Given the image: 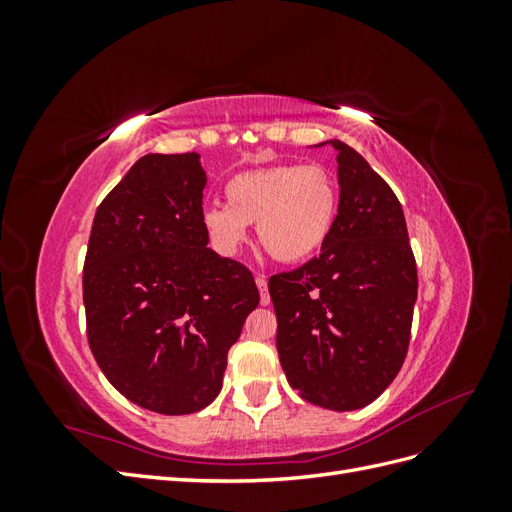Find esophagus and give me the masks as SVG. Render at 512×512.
I'll list each match as a JSON object with an SVG mask.
<instances>
[{"instance_id": "esophagus-1", "label": "esophagus", "mask_w": 512, "mask_h": 512, "mask_svg": "<svg viewBox=\"0 0 512 512\" xmlns=\"http://www.w3.org/2000/svg\"><path fill=\"white\" fill-rule=\"evenodd\" d=\"M256 286H258V290H260V305H269V303H271V294H269L265 277L258 275V277H256Z\"/></svg>"}]
</instances>
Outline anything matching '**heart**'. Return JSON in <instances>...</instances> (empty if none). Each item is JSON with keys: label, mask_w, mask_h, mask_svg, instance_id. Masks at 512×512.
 <instances>
[{"label": "heart", "mask_w": 512, "mask_h": 512, "mask_svg": "<svg viewBox=\"0 0 512 512\" xmlns=\"http://www.w3.org/2000/svg\"><path fill=\"white\" fill-rule=\"evenodd\" d=\"M228 205L200 213L211 245L235 256L256 224L258 241L277 262L294 265L327 243L337 218L333 177L314 164H269L247 168L226 183Z\"/></svg>", "instance_id": "obj_1"}]
</instances>
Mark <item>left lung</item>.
Returning a JSON list of instances; mask_svg holds the SVG:
<instances>
[{"mask_svg":"<svg viewBox=\"0 0 512 512\" xmlns=\"http://www.w3.org/2000/svg\"><path fill=\"white\" fill-rule=\"evenodd\" d=\"M337 151L339 205L322 254L269 280L277 352L290 386L320 408L378 399L404 365L416 303V262L404 209L359 151Z\"/></svg>","mask_w":512,"mask_h":512,"instance_id":"obj_1","label":"left lung"}]
</instances>
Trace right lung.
Here are the masks:
<instances>
[{
  "mask_svg": "<svg viewBox=\"0 0 512 512\" xmlns=\"http://www.w3.org/2000/svg\"><path fill=\"white\" fill-rule=\"evenodd\" d=\"M198 153H147L96 211L83 271L89 348L115 389L179 416L222 391L226 356L260 297L207 247Z\"/></svg>",
  "mask_w": 512,
  "mask_h": 512,
  "instance_id": "1",
  "label": "right lung"
}]
</instances>
